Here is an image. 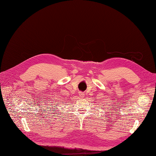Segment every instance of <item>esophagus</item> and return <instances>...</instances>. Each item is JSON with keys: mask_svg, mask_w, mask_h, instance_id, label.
Returning a JSON list of instances; mask_svg holds the SVG:
<instances>
[{"mask_svg": "<svg viewBox=\"0 0 156 156\" xmlns=\"http://www.w3.org/2000/svg\"><path fill=\"white\" fill-rule=\"evenodd\" d=\"M78 94H79V97H80V98H83V97H84V96H85L84 92H79Z\"/></svg>", "mask_w": 156, "mask_h": 156, "instance_id": "obj_1", "label": "esophagus"}]
</instances>
